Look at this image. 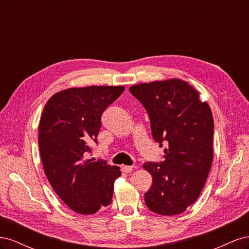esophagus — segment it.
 I'll return each mask as SVG.
<instances>
[{"label":"esophagus","instance_id":"esophagus-1","mask_svg":"<svg viewBox=\"0 0 249 249\" xmlns=\"http://www.w3.org/2000/svg\"><path fill=\"white\" fill-rule=\"evenodd\" d=\"M134 169L133 166H126V165H124V166H123V171L125 172V173H130L132 172V170Z\"/></svg>","mask_w":249,"mask_h":249}]
</instances>
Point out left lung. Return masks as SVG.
I'll return each mask as SVG.
<instances>
[{
	"instance_id": "1",
	"label": "left lung",
	"mask_w": 249,
	"mask_h": 249,
	"mask_svg": "<svg viewBox=\"0 0 249 249\" xmlns=\"http://www.w3.org/2000/svg\"><path fill=\"white\" fill-rule=\"evenodd\" d=\"M130 91L147 111L154 139L168 145L164 161L143 164L153 177L146 206L160 215L183 213L199 196L212 165V111L179 79L141 83Z\"/></svg>"
}]
</instances>
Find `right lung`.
Instances as JSON below:
<instances>
[{"instance_id": "right-lung-1", "label": "right lung", "mask_w": 249, "mask_h": 249, "mask_svg": "<svg viewBox=\"0 0 249 249\" xmlns=\"http://www.w3.org/2000/svg\"><path fill=\"white\" fill-rule=\"evenodd\" d=\"M124 86L69 88L53 95L39 122L38 145L44 173L65 205L84 215L96 213L112 201L122 171L106 161L84 160L96 141L104 111Z\"/></svg>"}]
</instances>
